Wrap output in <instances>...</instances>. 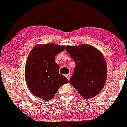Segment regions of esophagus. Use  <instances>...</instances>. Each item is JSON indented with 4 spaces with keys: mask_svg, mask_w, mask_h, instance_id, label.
<instances>
[{
    "mask_svg": "<svg viewBox=\"0 0 127 127\" xmlns=\"http://www.w3.org/2000/svg\"><path fill=\"white\" fill-rule=\"evenodd\" d=\"M65 76H66V78H67V79H68V80H69V79H70V74H66V75Z\"/></svg>",
    "mask_w": 127,
    "mask_h": 127,
    "instance_id": "obj_1",
    "label": "esophagus"
}]
</instances>
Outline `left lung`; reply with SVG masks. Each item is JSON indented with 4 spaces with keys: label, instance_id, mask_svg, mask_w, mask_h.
Instances as JSON below:
<instances>
[{
    "label": "left lung",
    "instance_id": "1",
    "mask_svg": "<svg viewBox=\"0 0 127 127\" xmlns=\"http://www.w3.org/2000/svg\"><path fill=\"white\" fill-rule=\"evenodd\" d=\"M76 64L69 83L84 99L96 96L103 89L107 79V65L99 50L89 44L66 46Z\"/></svg>",
    "mask_w": 127,
    "mask_h": 127
}]
</instances>
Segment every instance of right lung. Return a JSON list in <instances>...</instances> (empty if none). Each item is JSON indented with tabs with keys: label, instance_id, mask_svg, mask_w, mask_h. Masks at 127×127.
Returning <instances> with one entry per match:
<instances>
[{
	"label": "right lung",
	"instance_id": "1",
	"mask_svg": "<svg viewBox=\"0 0 127 127\" xmlns=\"http://www.w3.org/2000/svg\"><path fill=\"white\" fill-rule=\"evenodd\" d=\"M65 46L47 43L37 44L31 50L25 64V77L33 94L45 101L52 99L62 85L68 80L59 73L60 66L55 55L65 50Z\"/></svg>",
	"mask_w": 127,
	"mask_h": 127
}]
</instances>
